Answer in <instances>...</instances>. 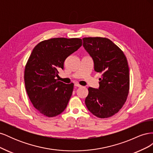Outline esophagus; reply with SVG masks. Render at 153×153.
<instances>
[{"instance_id":"obj_1","label":"esophagus","mask_w":153,"mask_h":153,"mask_svg":"<svg viewBox=\"0 0 153 153\" xmlns=\"http://www.w3.org/2000/svg\"><path fill=\"white\" fill-rule=\"evenodd\" d=\"M75 86H76V87H82V85H80V84H77V83H76V84H75Z\"/></svg>"}]
</instances>
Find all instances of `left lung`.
I'll return each instance as SVG.
<instances>
[{"label": "left lung", "instance_id": "left-lung-1", "mask_svg": "<svg viewBox=\"0 0 153 153\" xmlns=\"http://www.w3.org/2000/svg\"><path fill=\"white\" fill-rule=\"evenodd\" d=\"M83 46L93 60L94 69L102 74L99 88L89 87L85 103L100 118L117 113L126 102L129 88V67L123 51L105 38H84Z\"/></svg>", "mask_w": 153, "mask_h": 153}]
</instances>
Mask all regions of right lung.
Segmentation results:
<instances>
[{
	"mask_svg": "<svg viewBox=\"0 0 153 153\" xmlns=\"http://www.w3.org/2000/svg\"><path fill=\"white\" fill-rule=\"evenodd\" d=\"M82 45L79 38H52L41 41L32 50L25 66V85L31 103L41 114L52 117L66 109L74 84L55 78L64 69L66 59Z\"/></svg>",
	"mask_w": 153,
	"mask_h": 153,
	"instance_id": "add662e5",
	"label": "right lung"
}]
</instances>
